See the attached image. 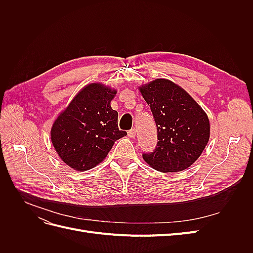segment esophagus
Segmentation results:
<instances>
[{"mask_svg": "<svg viewBox=\"0 0 253 253\" xmlns=\"http://www.w3.org/2000/svg\"><path fill=\"white\" fill-rule=\"evenodd\" d=\"M127 136L129 137V138H134V137L136 136V129L135 128L129 129V131L127 132Z\"/></svg>", "mask_w": 253, "mask_h": 253, "instance_id": "obj_1", "label": "esophagus"}]
</instances>
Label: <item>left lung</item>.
<instances>
[{
    "mask_svg": "<svg viewBox=\"0 0 253 253\" xmlns=\"http://www.w3.org/2000/svg\"><path fill=\"white\" fill-rule=\"evenodd\" d=\"M157 126V144L143 153L144 162L159 172H179L201 156L210 137L208 116L185 89L156 79L140 87Z\"/></svg>",
    "mask_w": 253,
    "mask_h": 253,
    "instance_id": "obj_1",
    "label": "left lung"
}]
</instances>
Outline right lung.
<instances>
[{
	"label": "right lung",
	"mask_w": 253,
	"mask_h": 253,
	"mask_svg": "<svg viewBox=\"0 0 253 253\" xmlns=\"http://www.w3.org/2000/svg\"><path fill=\"white\" fill-rule=\"evenodd\" d=\"M116 90L91 83L76 95L53 122L51 142L60 158L78 171L97 166L114 142L126 135L118 128V113L111 108Z\"/></svg>",
	"instance_id": "1"
}]
</instances>
